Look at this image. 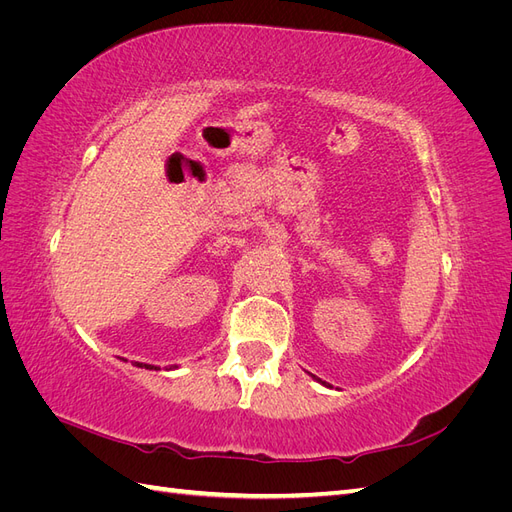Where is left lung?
Instances as JSON below:
<instances>
[{"label": "left lung", "instance_id": "1", "mask_svg": "<svg viewBox=\"0 0 512 512\" xmlns=\"http://www.w3.org/2000/svg\"><path fill=\"white\" fill-rule=\"evenodd\" d=\"M312 378H314V380H318V382H322V380H320V378H316V376H312ZM322 384H324V386H329L327 382H322Z\"/></svg>", "mask_w": 512, "mask_h": 512}]
</instances>
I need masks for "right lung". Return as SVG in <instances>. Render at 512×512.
<instances>
[{
	"label": "right lung",
	"mask_w": 512,
	"mask_h": 512,
	"mask_svg": "<svg viewBox=\"0 0 512 512\" xmlns=\"http://www.w3.org/2000/svg\"><path fill=\"white\" fill-rule=\"evenodd\" d=\"M121 361H126V359H121ZM134 365L143 367V369H160L158 365H149V363H141V361H134ZM170 369H177V365H170Z\"/></svg>",
	"instance_id": "right-lung-1"
}]
</instances>
